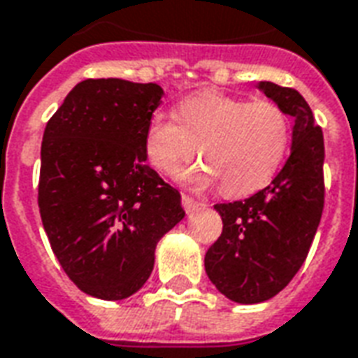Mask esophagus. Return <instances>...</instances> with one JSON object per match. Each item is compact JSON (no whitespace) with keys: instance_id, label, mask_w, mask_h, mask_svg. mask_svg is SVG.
<instances>
[{"instance_id":"34e87169","label":"esophagus","mask_w":358,"mask_h":358,"mask_svg":"<svg viewBox=\"0 0 358 358\" xmlns=\"http://www.w3.org/2000/svg\"><path fill=\"white\" fill-rule=\"evenodd\" d=\"M182 206H184V210H186L187 214L195 213V210H199L201 206H205L203 203H199V201H195L193 197H189V195H182Z\"/></svg>"}]
</instances>
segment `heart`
<instances>
[{
  "label": "heart",
  "instance_id": "heart-1",
  "mask_svg": "<svg viewBox=\"0 0 358 358\" xmlns=\"http://www.w3.org/2000/svg\"><path fill=\"white\" fill-rule=\"evenodd\" d=\"M174 117L155 113L148 121V163L163 176H176L199 150L205 163L187 171L182 180L195 187L220 180L222 192L231 197L266 187L290 144L288 115L271 100L203 91L184 98Z\"/></svg>",
  "mask_w": 358,
  "mask_h": 358
}]
</instances>
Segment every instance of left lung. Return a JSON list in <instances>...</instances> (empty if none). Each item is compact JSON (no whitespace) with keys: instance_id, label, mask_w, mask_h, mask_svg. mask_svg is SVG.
<instances>
[{"instance_id":"1","label":"left lung","mask_w":358,"mask_h":358,"mask_svg":"<svg viewBox=\"0 0 358 358\" xmlns=\"http://www.w3.org/2000/svg\"><path fill=\"white\" fill-rule=\"evenodd\" d=\"M267 98L294 117L290 157L252 197L214 208L224 229L205 256L208 279L237 303H262L287 287L306 262L324 206V140L300 92L260 81Z\"/></svg>"}]
</instances>
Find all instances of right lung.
Masks as SVG:
<instances>
[{
    "label": "right lung",
    "mask_w": 358,
    "mask_h": 358,
    "mask_svg": "<svg viewBox=\"0 0 358 358\" xmlns=\"http://www.w3.org/2000/svg\"><path fill=\"white\" fill-rule=\"evenodd\" d=\"M161 96L155 83L85 79L45 127V233L73 285L100 300L138 292L157 243L186 216L178 189L145 165L144 131Z\"/></svg>",
    "instance_id": "right-lung-1"
}]
</instances>
